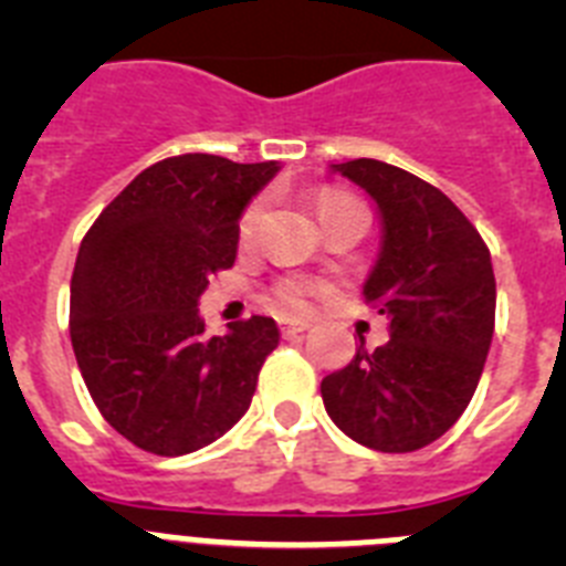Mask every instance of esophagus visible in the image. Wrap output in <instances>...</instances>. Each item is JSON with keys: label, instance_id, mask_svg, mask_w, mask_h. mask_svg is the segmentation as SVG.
<instances>
[{"label": "esophagus", "instance_id": "obj_1", "mask_svg": "<svg viewBox=\"0 0 566 566\" xmlns=\"http://www.w3.org/2000/svg\"><path fill=\"white\" fill-rule=\"evenodd\" d=\"M308 326H312L308 319H280V334L283 337H294V334L306 332Z\"/></svg>", "mask_w": 566, "mask_h": 566}]
</instances>
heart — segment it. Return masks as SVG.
Masks as SVG:
<instances>
[{
    "label": "heart",
    "instance_id": "b5f03b06",
    "mask_svg": "<svg viewBox=\"0 0 566 566\" xmlns=\"http://www.w3.org/2000/svg\"><path fill=\"white\" fill-rule=\"evenodd\" d=\"M337 207H363V203L348 198V195H323V198H319V212H328V209ZM260 212H263V203L254 201L249 203L247 212L240 214L238 238L243 240V243H247L254 234V229H258ZM314 292H317V286L306 277H283L280 283H274V300H277L286 312H306V308L312 306Z\"/></svg>",
    "mask_w": 566,
    "mask_h": 566
}]
</instances>
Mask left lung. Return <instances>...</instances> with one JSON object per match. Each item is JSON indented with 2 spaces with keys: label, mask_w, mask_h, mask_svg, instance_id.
<instances>
[{
  "label": "left lung",
  "mask_w": 566,
  "mask_h": 566,
  "mask_svg": "<svg viewBox=\"0 0 566 566\" xmlns=\"http://www.w3.org/2000/svg\"><path fill=\"white\" fill-rule=\"evenodd\" d=\"M371 195L382 247L365 300L391 339L319 382L345 437L382 453L437 442L464 413L496 323V277L482 234L462 209L417 175L374 158L332 164Z\"/></svg>",
  "instance_id": "8db88e82"
}]
</instances>
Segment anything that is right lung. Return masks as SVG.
<instances>
[{
  "label": "right lung",
  "instance_id": "add662e5",
  "mask_svg": "<svg viewBox=\"0 0 566 566\" xmlns=\"http://www.w3.org/2000/svg\"><path fill=\"white\" fill-rule=\"evenodd\" d=\"M277 169L207 153L164 158L84 234L70 339L102 417L142 451L184 457L249 411L277 323L254 314L207 337L198 300L232 269L240 214Z\"/></svg>",
  "mask_w": 566,
  "mask_h": 566
}]
</instances>
